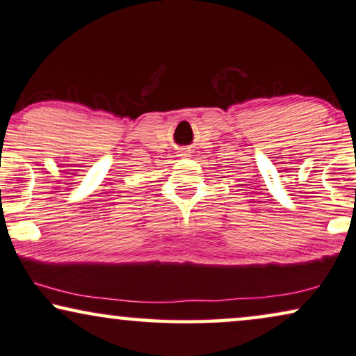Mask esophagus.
Here are the masks:
<instances>
[{"label":"esophagus","instance_id":"1","mask_svg":"<svg viewBox=\"0 0 356 356\" xmlns=\"http://www.w3.org/2000/svg\"><path fill=\"white\" fill-rule=\"evenodd\" d=\"M183 155H188V154H183Z\"/></svg>","mask_w":356,"mask_h":356}]
</instances>
